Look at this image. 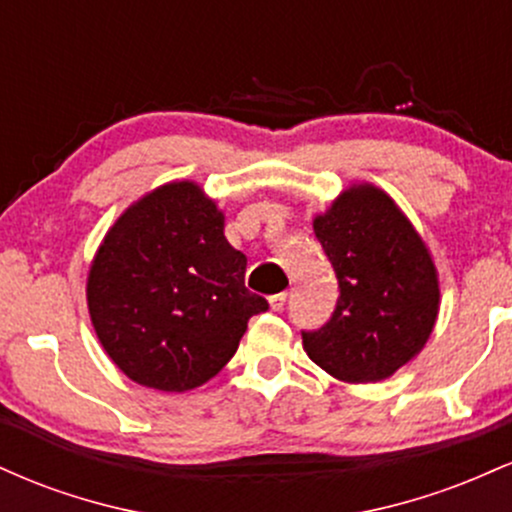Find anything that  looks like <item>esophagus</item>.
<instances>
[{"label": "esophagus", "mask_w": 512, "mask_h": 512, "mask_svg": "<svg viewBox=\"0 0 512 512\" xmlns=\"http://www.w3.org/2000/svg\"><path fill=\"white\" fill-rule=\"evenodd\" d=\"M284 305H286V291L269 296V308L276 310V313H279V310H284Z\"/></svg>", "instance_id": "34e87169"}]
</instances>
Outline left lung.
Listing matches in <instances>:
<instances>
[{
    "instance_id": "left-lung-1",
    "label": "left lung",
    "mask_w": 512,
    "mask_h": 512,
    "mask_svg": "<svg viewBox=\"0 0 512 512\" xmlns=\"http://www.w3.org/2000/svg\"><path fill=\"white\" fill-rule=\"evenodd\" d=\"M313 231L339 279L325 327L303 332V349L342 383H380L421 354L440 310L431 250L397 202L373 182H354Z\"/></svg>"
}]
</instances>
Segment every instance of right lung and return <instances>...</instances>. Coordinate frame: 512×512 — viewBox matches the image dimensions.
<instances>
[{"mask_svg":"<svg viewBox=\"0 0 512 512\" xmlns=\"http://www.w3.org/2000/svg\"><path fill=\"white\" fill-rule=\"evenodd\" d=\"M195 180L146 192L117 216L93 255L86 303L98 342L137 385L187 392L236 354L267 301L245 289V255Z\"/></svg>","mask_w":512,"mask_h":512,"instance_id":"obj_1","label":"right lung"}]
</instances>
